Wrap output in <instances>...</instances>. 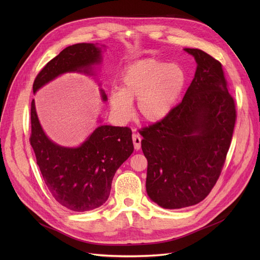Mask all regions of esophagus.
<instances>
[{
	"label": "esophagus",
	"instance_id": "34e87169",
	"mask_svg": "<svg viewBox=\"0 0 260 260\" xmlns=\"http://www.w3.org/2000/svg\"><path fill=\"white\" fill-rule=\"evenodd\" d=\"M133 142H134V147L136 151H138L141 147V137L140 135L137 133H134L133 134Z\"/></svg>",
	"mask_w": 260,
	"mask_h": 260
}]
</instances>
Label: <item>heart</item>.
I'll list each match as a JSON object with an SVG mask.
<instances>
[{"label":"heart","mask_w":260,"mask_h":260,"mask_svg":"<svg viewBox=\"0 0 260 260\" xmlns=\"http://www.w3.org/2000/svg\"><path fill=\"white\" fill-rule=\"evenodd\" d=\"M185 82V73L177 64L155 59L135 62L122 74V88L111 91L109 106L120 121H127L134 112L133 100L138 99L140 118L159 122L173 111Z\"/></svg>","instance_id":"b5f03b06"}]
</instances>
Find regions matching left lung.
Wrapping results in <instances>:
<instances>
[{
    "label": "left lung",
    "mask_w": 260,
    "mask_h": 260,
    "mask_svg": "<svg viewBox=\"0 0 260 260\" xmlns=\"http://www.w3.org/2000/svg\"><path fill=\"white\" fill-rule=\"evenodd\" d=\"M197 63L184 97L163 120L141 133L147 159L146 193L158 206H195L219 178L236 121L222 65L207 52L184 48Z\"/></svg>",
    "instance_id": "left-lung-1"
}]
</instances>
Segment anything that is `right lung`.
Wrapping results in <instances>:
<instances>
[{
    "instance_id": "1",
    "label": "right lung",
    "mask_w": 260,
    "mask_h": 260,
    "mask_svg": "<svg viewBox=\"0 0 260 260\" xmlns=\"http://www.w3.org/2000/svg\"><path fill=\"white\" fill-rule=\"evenodd\" d=\"M101 52V47L92 43H78L64 48L38 74L32 85L34 93L66 73L93 75V65L102 61ZM100 91L102 100L106 101L104 90ZM29 141L37 165L53 198L74 212L101 207L111 193L116 171L134 152L132 131L128 127L100 125L78 147H65L51 141L44 133L35 100L31 101Z\"/></svg>"
}]
</instances>
